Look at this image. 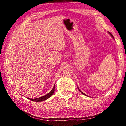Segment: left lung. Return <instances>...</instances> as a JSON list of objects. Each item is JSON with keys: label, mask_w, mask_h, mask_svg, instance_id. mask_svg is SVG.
<instances>
[{"label": "left lung", "mask_w": 126, "mask_h": 126, "mask_svg": "<svg viewBox=\"0 0 126 126\" xmlns=\"http://www.w3.org/2000/svg\"><path fill=\"white\" fill-rule=\"evenodd\" d=\"M108 33H109V34H110V35H111V36H112V37L113 38H114V37H113V35L112 34H111V33H110V32H108ZM78 89H79V91L80 92H81V93H82V94H84V95H86V96H87V95H86V94H84V93H83V92H82V91H81L80 90V89H79L78 88Z\"/></svg>", "instance_id": "1"}]
</instances>
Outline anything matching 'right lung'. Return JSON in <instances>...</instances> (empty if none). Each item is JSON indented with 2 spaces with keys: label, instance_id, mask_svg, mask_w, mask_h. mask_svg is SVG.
Instances as JSON below:
<instances>
[{
  "label": "right lung",
  "instance_id": "1",
  "mask_svg": "<svg viewBox=\"0 0 126 126\" xmlns=\"http://www.w3.org/2000/svg\"><path fill=\"white\" fill-rule=\"evenodd\" d=\"M54 89H55V85L54 86V87H53V88L52 89V91H51L49 93H48L47 94L44 95V96H42L41 97L38 98H35V99L29 98V99L31 100V101H34V102H41V101H45V100L47 99L48 98H49L50 97L51 95H53V94L54 92Z\"/></svg>",
  "mask_w": 126,
  "mask_h": 126
}]
</instances>
